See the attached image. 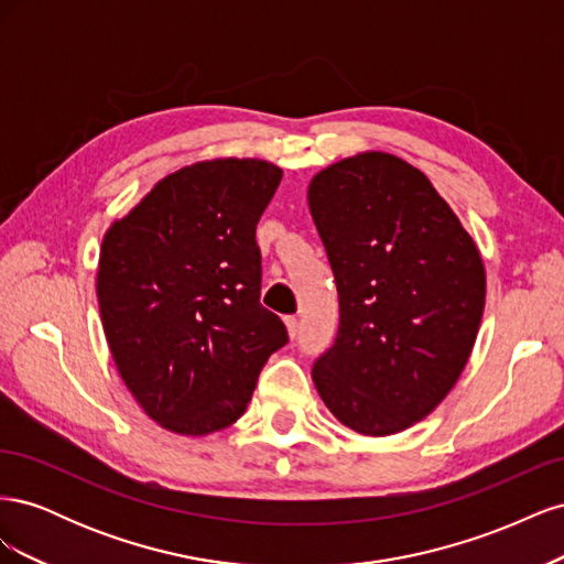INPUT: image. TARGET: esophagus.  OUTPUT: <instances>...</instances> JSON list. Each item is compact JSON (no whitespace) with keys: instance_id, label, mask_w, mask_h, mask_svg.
Here are the masks:
<instances>
[{"instance_id":"esophagus-1","label":"esophagus","mask_w":564,"mask_h":564,"mask_svg":"<svg viewBox=\"0 0 564 564\" xmlns=\"http://www.w3.org/2000/svg\"><path fill=\"white\" fill-rule=\"evenodd\" d=\"M284 324H286L289 338H294L299 334V319L296 317H284Z\"/></svg>"}]
</instances>
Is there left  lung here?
Listing matches in <instances>:
<instances>
[{
    "instance_id": "8db88e82",
    "label": "left lung",
    "mask_w": 564,
    "mask_h": 564,
    "mask_svg": "<svg viewBox=\"0 0 564 564\" xmlns=\"http://www.w3.org/2000/svg\"><path fill=\"white\" fill-rule=\"evenodd\" d=\"M308 207L340 303L315 388L346 429L402 433L449 395L468 362L487 296L482 253L429 176L390 152L324 166Z\"/></svg>"
}]
</instances>
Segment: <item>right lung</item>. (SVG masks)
<instances>
[{"instance_id":"1","label":"right lung","mask_w":564,"mask_h":564,"mask_svg":"<svg viewBox=\"0 0 564 564\" xmlns=\"http://www.w3.org/2000/svg\"><path fill=\"white\" fill-rule=\"evenodd\" d=\"M282 169L218 158L164 176L104 235L96 272L115 367L164 431L202 437L245 414L268 357L286 344L261 305L256 224Z\"/></svg>"}]
</instances>
